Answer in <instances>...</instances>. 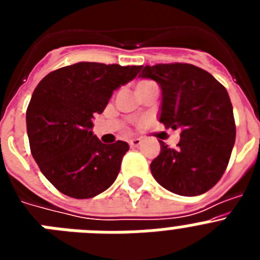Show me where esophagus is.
I'll return each instance as SVG.
<instances>
[{
  "mask_svg": "<svg viewBox=\"0 0 260 260\" xmlns=\"http://www.w3.org/2000/svg\"><path fill=\"white\" fill-rule=\"evenodd\" d=\"M141 143H142V139H139V138H134V139H130V141H128V144H130L132 147H137Z\"/></svg>",
  "mask_w": 260,
  "mask_h": 260,
  "instance_id": "obj_1",
  "label": "esophagus"
}]
</instances>
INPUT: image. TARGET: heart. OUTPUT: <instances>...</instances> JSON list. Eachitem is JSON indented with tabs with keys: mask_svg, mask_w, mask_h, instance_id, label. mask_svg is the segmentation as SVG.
<instances>
[{
	"mask_svg": "<svg viewBox=\"0 0 260 260\" xmlns=\"http://www.w3.org/2000/svg\"><path fill=\"white\" fill-rule=\"evenodd\" d=\"M142 83H146V82H142Z\"/></svg>",
	"mask_w": 260,
	"mask_h": 260,
	"instance_id": "1",
	"label": "heart"
}]
</instances>
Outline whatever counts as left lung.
<instances>
[{
	"label": "left lung",
	"instance_id": "8db88e82",
	"mask_svg": "<svg viewBox=\"0 0 260 260\" xmlns=\"http://www.w3.org/2000/svg\"><path fill=\"white\" fill-rule=\"evenodd\" d=\"M157 82L162 93L160 122L180 128L177 148L160 142L151 173L164 189L195 197L219 182L236 141L233 107L225 87L190 63L144 66L139 74Z\"/></svg>",
	"mask_w": 260,
	"mask_h": 260
}]
</instances>
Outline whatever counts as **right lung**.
I'll list each match as a JSON object with an SVG mask.
<instances>
[{
	"label": "right lung",
	"instance_id": "obj_1",
	"mask_svg": "<svg viewBox=\"0 0 260 260\" xmlns=\"http://www.w3.org/2000/svg\"><path fill=\"white\" fill-rule=\"evenodd\" d=\"M142 68L78 62L40 80L27 108L29 148L41 173L62 194L88 199L116 181L128 144L102 143L92 134V118Z\"/></svg>",
	"mask_w": 260,
	"mask_h": 260
}]
</instances>
